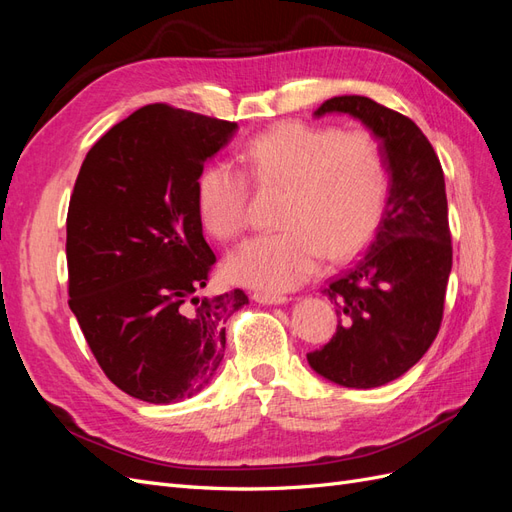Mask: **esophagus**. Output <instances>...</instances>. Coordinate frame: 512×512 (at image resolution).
Returning <instances> with one entry per match:
<instances>
[{"label": "esophagus", "mask_w": 512, "mask_h": 512, "mask_svg": "<svg viewBox=\"0 0 512 512\" xmlns=\"http://www.w3.org/2000/svg\"><path fill=\"white\" fill-rule=\"evenodd\" d=\"M252 299L262 305H282L288 301V297H284V294H271V292H254Z\"/></svg>", "instance_id": "34e87169"}]
</instances>
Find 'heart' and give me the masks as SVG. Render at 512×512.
I'll list each match as a JSON object with an SVG mask.
<instances>
[{"instance_id": "b5f03b06", "label": "heart", "mask_w": 512, "mask_h": 512, "mask_svg": "<svg viewBox=\"0 0 512 512\" xmlns=\"http://www.w3.org/2000/svg\"><path fill=\"white\" fill-rule=\"evenodd\" d=\"M245 173L262 190H284L275 235L243 243L226 258L230 282L284 292L307 282L322 256L346 260L378 230L389 196V162L367 130L288 121L254 136L241 151ZM247 179L226 162L200 170L196 211L215 239L247 224Z\"/></svg>"}]
</instances>
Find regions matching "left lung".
<instances>
[{
  "label": "left lung",
  "instance_id": "obj_1",
  "mask_svg": "<svg viewBox=\"0 0 512 512\" xmlns=\"http://www.w3.org/2000/svg\"><path fill=\"white\" fill-rule=\"evenodd\" d=\"M350 115L374 134L389 162V196L369 250L322 290L337 331L307 354L318 376L376 389L421 361L436 339L453 267L444 173L416 123L365 96L322 102L314 117Z\"/></svg>",
  "mask_w": 512,
  "mask_h": 512
}]
</instances>
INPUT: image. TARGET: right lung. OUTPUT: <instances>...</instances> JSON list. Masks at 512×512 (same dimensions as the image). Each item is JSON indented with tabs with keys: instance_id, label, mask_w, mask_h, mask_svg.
Wrapping results in <instances>:
<instances>
[{
	"instance_id": "right-lung-1",
	"label": "right lung",
	"mask_w": 512,
	"mask_h": 512,
	"mask_svg": "<svg viewBox=\"0 0 512 512\" xmlns=\"http://www.w3.org/2000/svg\"><path fill=\"white\" fill-rule=\"evenodd\" d=\"M237 123L166 104L138 108L89 149L66 222L70 309L106 378L147 404L213 380L243 290L198 297L215 254L196 179Z\"/></svg>"
}]
</instances>
